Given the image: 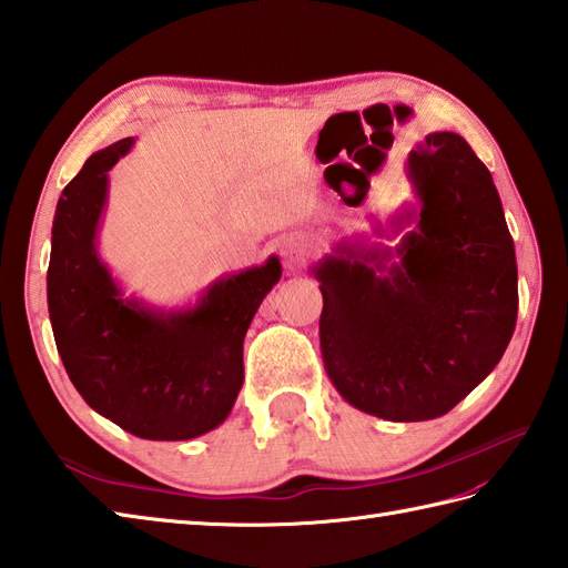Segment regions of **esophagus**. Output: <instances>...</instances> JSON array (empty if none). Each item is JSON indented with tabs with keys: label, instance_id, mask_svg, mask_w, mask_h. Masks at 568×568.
I'll use <instances>...</instances> for the list:
<instances>
[{
	"label": "esophagus",
	"instance_id": "esophagus-1",
	"mask_svg": "<svg viewBox=\"0 0 568 568\" xmlns=\"http://www.w3.org/2000/svg\"><path fill=\"white\" fill-rule=\"evenodd\" d=\"M304 252H306L304 237L296 235V233L284 235L280 241V255H282L286 267H294V264H298V260L304 257Z\"/></svg>",
	"mask_w": 568,
	"mask_h": 568
}]
</instances>
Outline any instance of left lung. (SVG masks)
<instances>
[{
	"mask_svg": "<svg viewBox=\"0 0 568 568\" xmlns=\"http://www.w3.org/2000/svg\"><path fill=\"white\" fill-rule=\"evenodd\" d=\"M408 178L420 209L394 219L396 231L415 221L396 250L345 243L313 267L327 376L352 406L394 423L455 408L494 372L518 321L515 245L471 145L425 135Z\"/></svg>",
	"mask_w": 568,
	"mask_h": 568,
	"instance_id": "obj_1",
	"label": "left lung"
}]
</instances>
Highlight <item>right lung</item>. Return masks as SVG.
Returning a JSON list of instances; mask_svg holds the SVG:
<instances>
[{
	"label": "right lung",
	"mask_w": 568,
	"mask_h": 568,
	"mask_svg": "<svg viewBox=\"0 0 568 568\" xmlns=\"http://www.w3.org/2000/svg\"><path fill=\"white\" fill-rule=\"evenodd\" d=\"M133 138L84 162L55 209L48 311L65 372L87 406L143 439H192L219 427L243 386V339L280 282V257L213 284L192 308L121 298L97 255L109 170Z\"/></svg>",
	"instance_id": "1"
}]
</instances>
